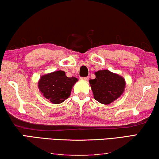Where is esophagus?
Here are the masks:
<instances>
[{"mask_svg": "<svg viewBox=\"0 0 159 159\" xmlns=\"http://www.w3.org/2000/svg\"><path fill=\"white\" fill-rule=\"evenodd\" d=\"M82 80H85V81H87V80H89V77H82L81 78Z\"/></svg>", "mask_w": 159, "mask_h": 159, "instance_id": "obj_1", "label": "esophagus"}]
</instances>
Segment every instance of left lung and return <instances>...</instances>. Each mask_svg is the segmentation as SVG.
Here are the masks:
<instances>
[{"mask_svg": "<svg viewBox=\"0 0 159 159\" xmlns=\"http://www.w3.org/2000/svg\"><path fill=\"white\" fill-rule=\"evenodd\" d=\"M95 79L89 84L94 98L103 104H109L123 94L126 82L120 75L109 70H99L95 72Z\"/></svg>", "mask_w": 159, "mask_h": 159, "instance_id": "obj_1", "label": "left lung"}]
</instances>
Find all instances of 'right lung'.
<instances>
[{
  "instance_id": "1",
  "label": "right lung",
  "mask_w": 159,
  "mask_h": 159,
  "mask_svg": "<svg viewBox=\"0 0 159 159\" xmlns=\"http://www.w3.org/2000/svg\"><path fill=\"white\" fill-rule=\"evenodd\" d=\"M76 77H68L62 70L43 75L38 81L39 90L51 103L60 104L70 96Z\"/></svg>"
}]
</instances>
